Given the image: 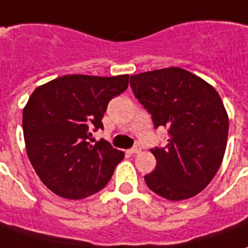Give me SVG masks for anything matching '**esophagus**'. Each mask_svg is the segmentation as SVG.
<instances>
[{"label":"esophagus","instance_id":"1","mask_svg":"<svg viewBox=\"0 0 248 248\" xmlns=\"http://www.w3.org/2000/svg\"><path fill=\"white\" fill-rule=\"evenodd\" d=\"M130 154H138V152L142 151V147L139 146V144H137V146H134V147H131L129 150Z\"/></svg>","mask_w":248,"mask_h":248}]
</instances>
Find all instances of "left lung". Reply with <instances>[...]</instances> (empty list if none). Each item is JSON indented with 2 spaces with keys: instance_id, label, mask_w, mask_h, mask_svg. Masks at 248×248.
<instances>
[{
  "instance_id": "1",
  "label": "left lung",
  "mask_w": 248,
  "mask_h": 248,
  "mask_svg": "<svg viewBox=\"0 0 248 248\" xmlns=\"http://www.w3.org/2000/svg\"><path fill=\"white\" fill-rule=\"evenodd\" d=\"M154 127L164 126V147L151 148L156 168L144 176L152 192L172 201L190 199L213 180L225 155L229 118L217 91L202 78L170 67L130 78Z\"/></svg>"
}]
</instances>
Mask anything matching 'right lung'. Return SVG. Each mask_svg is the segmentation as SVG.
<instances>
[{"label": "right lung", "mask_w": 248, "mask_h": 248, "mask_svg": "<svg viewBox=\"0 0 248 248\" xmlns=\"http://www.w3.org/2000/svg\"><path fill=\"white\" fill-rule=\"evenodd\" d=\"M129 87V75H67L38 87L23 109L27 156L43 184L60 197L80 200L105 186L124 154L100 139L111 98Z\"/></svg>", "instance_id": "add662e5"}]
</instances>
